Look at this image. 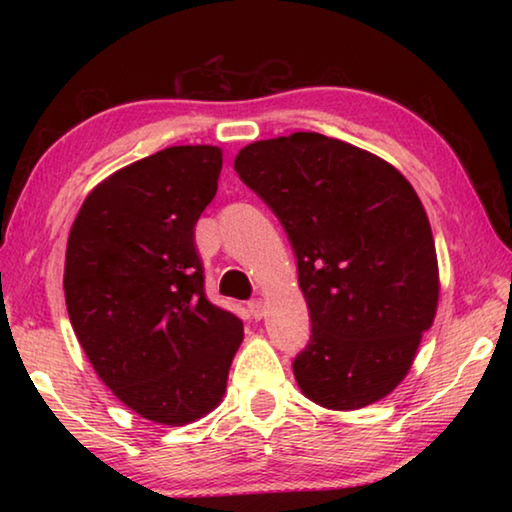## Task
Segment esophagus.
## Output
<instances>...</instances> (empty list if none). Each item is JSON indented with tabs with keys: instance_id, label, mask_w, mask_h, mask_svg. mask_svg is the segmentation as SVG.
<instances>
[{
	"instance_id": "obj_1",
	"label": "esophagus",
	"mask_w": 512,
	"mask_h": 512,
	"mask_svg": "<svg viewBox=\"0 0 512 512\" xmlns=\"http://www.w3.org/2000/svg\"><path fill=\"white\" fill-rule=\"evenodd\" d=\"M248 309H250V316H253L255 320L264 318V311H266V307H264V302H262V300H250V302H248Z\"/></svg>"
}]
</instances>
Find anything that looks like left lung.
Segmentation results:
<instances>
[{"label": "left lung", "instance_id": "8db88e82", "mask_svg": "<svg viewBox=\"0 0 512 512\" xmlns=\"http://www.w3.org/2000/svg\"><path fill=\"white\" fill-rule=\"evenodd\" d=\"M235 169L296 250L311 316L293 361L302 395L329 411L384 400L409 375L440 296L415 189L391 162L320 133L248 144Z\"/></svg>", "mask_w": 512, "mask_h": 512}]
</instances>
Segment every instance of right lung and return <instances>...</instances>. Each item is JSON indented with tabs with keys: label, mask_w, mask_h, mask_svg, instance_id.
Returning <instances> with one entry per match:
<instances>
[{
	"label": "right lung",
	"mask_w": 512,
	"mask_h": 512,
	"mask_svg": "<svg viewBox=\"0 0 512 512\" xmlns=\"http://www.w3.org/2000/svg\"><path fill=\"white\" fill-rule=\"evenodd\" d=\"M219 146H169L110 173L72 223L63 289L94 372L142 418L183 427L221 404L244 323L212 305L194 244Z\"/></svg>",
	"instance_id": "right-lung-1"
}]
</instances>
